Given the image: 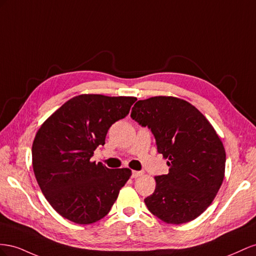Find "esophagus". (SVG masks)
<instances>
[{"mask_svg":"<svg viewBox=\"0 0 256 256\" xmlns=\"http://www.w3.org/2000/svg\"><path fill=\"white\" fill-rule=\"evenodd\" d=\"M142 174V172H137V170H133L132 172V178H137Z\"/></svg>","mask_w":256,"mask_h":256,"instance_id":"34e87169","label":"esophagus"}]
</instances>
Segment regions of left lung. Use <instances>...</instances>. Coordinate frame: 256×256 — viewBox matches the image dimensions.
<instances>
[{
  "mask_svg": "<svg viewBox=\"0 0 256 256\" xmlns=\"http://www.w3.org/2000/svg\"><path fill=\"white\" fill-rule=\"evenodd\" d=\"M130 118L147 126L158 152L168 158L167 174L156 176V191L144 198L151 214L170 224L194 220L212 202L225 172V150L198 109L172 96L138 100Z\"/></svg>",
  "mask_w": 256,
  "mask_h": 256,
  "instance_id": "obj_1",
  "label": "left lung"
}]
</instances>
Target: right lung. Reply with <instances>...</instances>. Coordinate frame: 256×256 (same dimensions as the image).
Instances as JSON below:
<instances>
[{
	"instance_id": "right-lung-1",
	"label": "right lung",
	"mask_w": 256,
	"mask_h": 256,
	"mask_svg": "<svg viewBox=\"0 0 256 256\" xmlns=\"http://www.w3.org/2000/svg\"><path fill=\"white\" fill-rule=\"evenodd\" d=\"M135 98L82 94L44 122L32 146L35 178L58 214L77 224H91L110 211L128 168L110 170L91 162L105 144L109 128L128 114Z\"/></svg>"
}]
</instances>
